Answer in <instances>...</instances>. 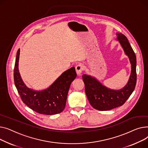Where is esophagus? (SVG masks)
Returning <instances> with one entry per match:
<instances>
[{
  "mask_svg": "<svg viewBox=\"0 0 148 148\" xmlns=\"http://www.w3.org/2000/svg\"><path fill=\"white\" fill-rule=\"evenodd\" d=\"M75 70H76V73L78 75H80L81 74V73L83 72L84 71V67H83V65L81 64H77L76 67H75Z\"/></svg>",
  "mask_w": 148,
  "mask_h": 148,
  "instance_id": "esophagus-1",
  "label": "esophagus"
}]
</instances>
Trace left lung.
Here are the masks:
<instances>
[{
  "label": "left lung",
  "instance_id": "8db88e82",
  "mask_svg": "<svg viewBox=\"0 0 148 148\" xmlns=\"http://www.w3.org/2000/svg\"><path fill=\"white\" fill-rule=\"evenodd\" d=\"M118 40L128 56L132 64V72L127 84L123 89L113 90L102 85L96 79L86 75H82L85 91L90 105L99 110H109L123 105L133 92L136 85V57L127 37L117 33Z\"/></svg>",
  "mask_w": 148,
  "mask_h": 148
}]
</instances>
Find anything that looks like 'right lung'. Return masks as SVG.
<instances>
[{
	"label": "right lung",
	"instance_id": "add662e5",
	"mask_svg": "<svg viewBox=\"0 0 148 148\" xmlns=\"http://www.w3.org/2000/svg\"><path fill=\"white\" fill-rule=\"evenodd\" d=\"M20 49L16 53L14 71V83L20 97L29 108L40 114L55 115L65 108L68 91L72 82L76 77L74 67L68 69L49 87L43 91L27 88L23 82L18 71Z\"/></svg>",
	"mask_w": 148,
	"mask_h": 148
}]
</instances>
